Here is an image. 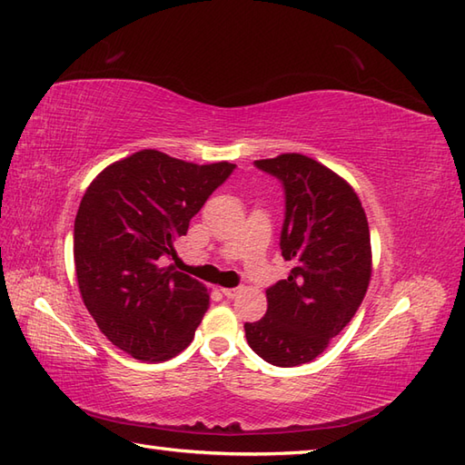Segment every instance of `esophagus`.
<instances>
[{
	"mask_svg": "<svg viewBox=\"0 0 465 465\" xmlns=\"http://www.w3.org/2000/svg\"><path fill=\"white\" fill-rule=\"evenodd\" d=\"M222 293H223V297H228V299H235L237 295H240V287H225V289H222Z\"/></svg>",
	"mask_w": 465,
	"mask_h": 465,
	"instance_id": "34e87169",
	"label": "esophagus"
}]
</instances>
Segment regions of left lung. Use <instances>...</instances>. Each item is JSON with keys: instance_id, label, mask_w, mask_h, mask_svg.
<instances>
[{"instance_id": "1", "label": "left lung", "mask_w": 465, "mask_h": 465, "mask_svg": "<svg viewBox=\"0 0 465 465\" xmlns=\"http://www.w3.org/2000/svg\"><path fill=\"white\" fill-rule=\"evenodd\" d=\"M253 164L282 182V255L287 279L269 287L263 319L245 322L247 344L275 366H299L329 347L349 325L371 282V232L354 190L303 154Z\"/></svg>"}]
</instances>
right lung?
Masks as SVG:
<instances>
[{"instance_id": "1", "label": "right lung", "mask_w": 465, "mask_h": 465, "mask_svg": "<svg viewBox=\"0 0 465 465\" xmlns=\"http://www.w3.org/2000/svg\"><path fill=\"white\" fill-rule=\"evenodd\" d=\"M233 170L230 162L200 166L140 150L86 188L74 218V272L84 307L114 347L158 362L192 342L208 289L162 262Z\"/></svg>"}]
</instances>
